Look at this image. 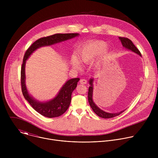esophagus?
I'll list each match as a JSON object with an SVG mask.
<instances>
[{
  "instance_id": "obj_1",
  "label": "esophagus",
  "mask_w": 158,
  "mask_h": 158,
  "mask_svg": "<svg viewBox=\"0 0 158 158\" xmlns=\"http://www.w3.org/2000/svg\"><path fill=\"white\" fill-rule=\"evenodd\" d=\"M80 83L82 84H87V80L86 79H82L80 80Z\"/></svg>"
}]
</instances>
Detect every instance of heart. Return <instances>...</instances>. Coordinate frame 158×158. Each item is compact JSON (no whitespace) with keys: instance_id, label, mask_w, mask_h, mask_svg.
Masks as SVG:
<instances>
[{"instance_id":"1","label":"heart","mask_w":158,"mask_h":158,"mask_svg":"<svg viewBox=\"0 0 158 158\" xmlns=\"http://www.w3.org/2000/svg\"><path fill=\"white\" fill-rule=\"evenodd\" d=\"M106 44L101 40H96L89 42L78 50L79 59L76 56H73L71 63L74 68L81 69V62L83 64H89L92 63L96 57L99 55L96 62V67L100 69L101 65L106 63L109 58L110 51L108 48H106Z\"/></svg>"}]
</instances>
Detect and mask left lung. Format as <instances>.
Instances as JSON below:
<instances>
[{
  "label": "left lung",
  "instance_id": "1",
  "mask_svg": "<svg viewBox=\"0 0 158 158\" xmlns=\"http://www.w3.org/2000/svg\"><path fill=\"white\" fill-rule=\"evenodd\" d=\"M119 40L121 42V44L123 45V46L124 48H125L126 49H128L129 51H131L132 52L137 54L138 55L141 56V54L139 52V51L137 49V48L134 46V44L132 43V42L127 39V38H125V37H119ZM94 78H91L90 80L89 81V91H88V101L89 103L90 106L92 108V109L93 110V111L95 112V113L99 117L102 118H105V119H108V118H112L116 117L117 116H119V114H121V113L126 109H124L122 110L119 112H114V113H110V112H106L102 109H101L93 101V91H94Z\"/></svg>",
  "mask_w": 158,
  "mask_h": 158
}]
</instances>
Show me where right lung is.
<instances>
[{
    "label": "right lung",
    "mask_w": 158,
    "mask_h": 158,
    "mask_svg": "<svg viewBox=\"0 0 158 158\" xmlns=\"http://www.w3.org/2000/svg\"><path fill=\"white\" fill-rule=\"evenodd\" d=\"M79 35L77 33L56 34L40 38L34 42L26 52L21 67V87L22 94L31 106L43 116L52 118L61 116L67 110L71 101V95L76 88L79 78H73L67 81L53 99L41 102L35 99L28 92L26 84V63L30 56L37 49L49 46L57 43L73 39Z\"/></svg>",
    "instance_id": "add662e5"
}]
</instances>
